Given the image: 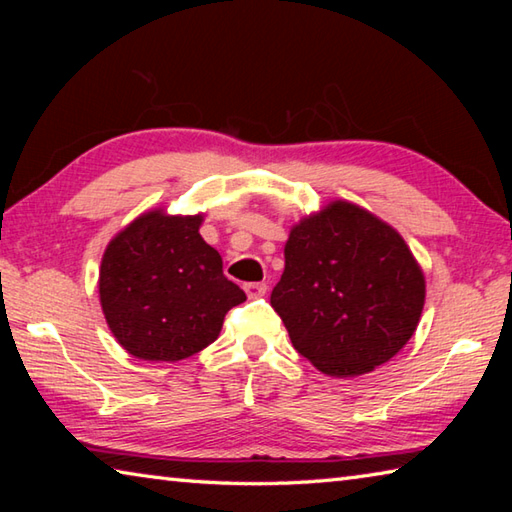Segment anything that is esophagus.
Wrapping results in <instances>:
<instances>
[{
    "mask_svg": "<svg viewBox=\"0 0 512 512\" xmlns=\"http://www.w3.org/2000/svg\"><path fill=\"white\" fill-rule=\"evenodd\" d=\"M244 291H246V296L248 298H262L264 293H266V284L264 282H250V284H246L244 287Z\"/></svg>",
    "mask_w": 512,
    "mask_h": 512,
    "instance_id": "1",
    "label": "esophagus"
}]
</instances>
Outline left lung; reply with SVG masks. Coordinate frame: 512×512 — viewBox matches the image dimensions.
Segmentation results:
<instances>
[{
  "mask_svg": "<svg viewBox=\"0 0 512 512\" xmlns=\"http://www.w3.org/2000/svg\"><path fill=\"white\" fill-rule=\"evenodd\" d=\"M427 282L400 232L350 201L291 225L271 293L293 348L332 377L391 361L420 323Z\"/></svg>",
  "mask_w": 512,
  "mask_h": 512,
  "instance_id": "obj_1",
  "label": "left lung"
}]
</instances>
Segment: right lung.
Returning a JSON list of instances; mask_svg holds the SVG:
<instances>
[{"label":"right lung","mask_w":512,"mask_h":512,"mask_svg":"<svg viewBox=\"0 0 512 512\" xmlns=\"http://www.w3.org/2000/svg\"><path fill=\"white\" fill-rule=\"evenodd\" d=\"M203 212H144L108 241L99 300L112 336L144 361H180L219 339L223 318L246 293L223 275L201 237Z\"/></svg>","instance_id":"right-lung-1"}]
</instances>
